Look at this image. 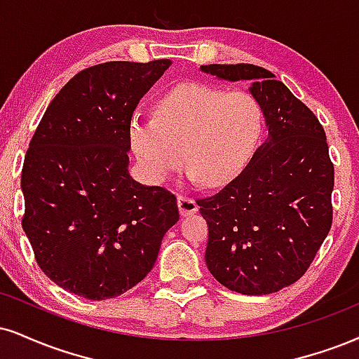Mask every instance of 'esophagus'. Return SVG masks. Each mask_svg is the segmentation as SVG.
I'll use <instances>...</instances> for the list:
<instances>
[{
  "label": "esophagus",
  "mask_w": 359,
  "mask_h": 359,
  "mask_svg": "<svg viewBox=\"0 0 359 359\" xmlns=\"http://www.w3.org/2000/svg\"><path fill=\"white\" fill-rule=\"evenodd\" d=\"M177 204H179L180 215H192L198 210V205L196 204V201H194V198L179 197L177 198Z\"/></svg>",
  "instance_id": "obj_1"
}]
</instances>
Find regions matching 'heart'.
Wrapping results in <instances>:
<instances>
[{
	"mask_svg": "<svg viewBox=\"0 0 359 359\" xmlns=\"http://www.w3.org/2000/svg\"><path fill=\"white\" fill-rule=\"evenodd\" d=\"M262 132L264 110L256 97L198 81L172 86L157 100L155 118L135 115L128 125L133 154L154 182H163L185 158L192 179L207 187L232 182Z\"/></svg>",
	"mask_w": 359,
	"mask_h": 359,
	"instance_id": "b5f03b06",
	"label": "heart"
}]
</instances>
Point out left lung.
Instances as JSON below:
<instances>
[{"label": "left lung", "instance_id": "8db88e82", "mask_svg": "<svg viewBox=\"0 0 359 359\" xmlns=\"http://www.w3.org/2000/svg\"><path fill=\"white\" fill-rule=\"evenodd\" d=\"M201 70L249 81L267 127L244 170L219 194L197 201L209 226L207 267L241 294L278 292L308 271L331 229L334 167L325 128L266 68L237 63Z\"/></svg>", "mask_w": 359, "mask_h": 359}]
</instances>
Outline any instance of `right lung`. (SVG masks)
<instances>
[{"label": "right lung", "mask_w": 359, "mask_h": 359, "mask_svg": "<svg viewBox=\"0 0 359 359\" xmlns=\"http://www.w3.org/2000/svg\"><path fill=\"white\" fill-rule=\"evenodd\" d=\"M109 62L60 90L29 142L21 172L23 231L48 278L92 301L123 294L152 271L177 198L128 174V125L170 67Z\"/></svg>", "instance_id": "add662e5"}]
</instances>
